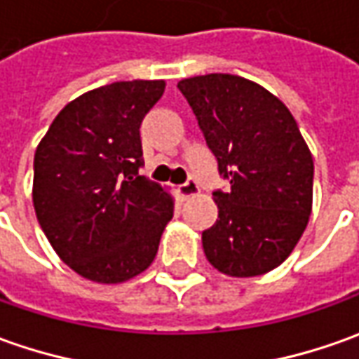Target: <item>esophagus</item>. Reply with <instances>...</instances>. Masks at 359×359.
Returning a JSON list of instances; mask_svg holds the SVG:
<instances>
[{
  "label": "esophagus",
  "instance_id": "34e87169",
  "mask_svg": "<svg viewBox=\"0 0 359 359\" xmlns=\"http://www.w3.org/2000/svg\"><path fill=\"white\" fill-rule=\"evenodd\" d=\"M198 191H201V187H198V182L194 179H189L184 184L179 187V192L182 194V198H191L194 194H198Z\"/></svg>",
  "mask_w": 359,
  "mask_h": 359
}]
</instances>
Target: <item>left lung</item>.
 <instances>
[{"mask_svg": "<svg viewBox=\"0 0 359 359\" xmlns=\"http://www.w3.org/2000/svg\"><path fill=\"white\" fill-rule=\"evenodd\" d=\"M179 89L230 182L212 192L218 220L203 232L206 260L234 278L266 274L306 230L312 153L288 107L254 81L210 73L179 81Z\"/></svg>", "mask_w": 359, "mask_h": 359, "instance_id": "8db88e82", "label": "left lung"}]
</instances>
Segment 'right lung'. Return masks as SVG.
I'll return each mask as SVG.
<instances>
[{
  "label": "right lung",
  "instance_id": "obj_1",
  "mask_svg": "<svg viewBox=\"0 0 359 359\" xmlns=\"http://www.w3.org/2000/svg\"><path fill=\"white\" fill-rule=\"evenodd\" d=\"M165 81H117L59 111L33 158V206L47 241L79 276L118 284L155 260L175 201L139 175L141 123Z\"/></svg>",
  "mask_w": 359,
  "mask_h": 359
}]
</instances>
